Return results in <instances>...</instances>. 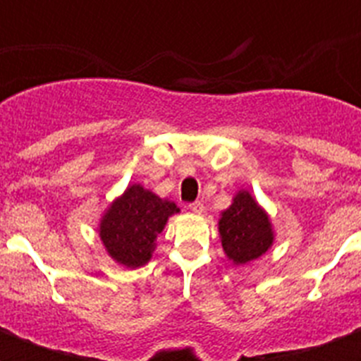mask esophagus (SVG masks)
<instances>
[{"instance_id":"obj_1","label":"esophagus","mask_w":361,"mask_h":361,"mask_svg":"<svg viewBox=\"0 0 361 361\" xmlns=\"http://www.w3.org/2000/svg\"><path fill=\"white\" fill-rule=\"evenodd\" d=\"M189 209H191L192 214H202L204 212V202L202 200H195L192 204H189Z\"/></svg>"}]
</instances>
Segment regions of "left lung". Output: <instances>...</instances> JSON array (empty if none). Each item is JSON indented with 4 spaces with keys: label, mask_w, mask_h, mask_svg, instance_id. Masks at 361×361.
Listing matches in <instances>:
<instances>
[{
    "label": "left lung",
    "mask_w": 361,
    "mask_h": 361,
    "mask_svg": "<svg viewBox=\"0 0 361 361\" xmlns=\"http://www.w3.org/2000/svg\"><path fill=\"white\" fill-rule=\"evenodd\" d=\"M219 234L223 251L234 264L257 260L274 245V228L249 191H238L231 208L221 214Z\"/></svg>",
    "instance_id": "left-lung-1"
}]
</instances>
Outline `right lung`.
Returning a JSON list of instances; mask_svg holds the SVG:
<instances>
[{
    "label": "right lung",
    "instance_id": "right-lung-1",
    "mask_svg": "<svg viewBox=\"0 0 361 361\" xmlns=\"http://www.w3.org/2000/svg\"><path fill=\"white\" fill-rule=\"evenodd\" d=\"M174 214H180L174 202L135 183L104 212L99 236L116 262L127 268H140L152 258L157 236Z\"/></svg>",
    "mask_w": 361,
    "mask_h": 361
}]
</instances>
